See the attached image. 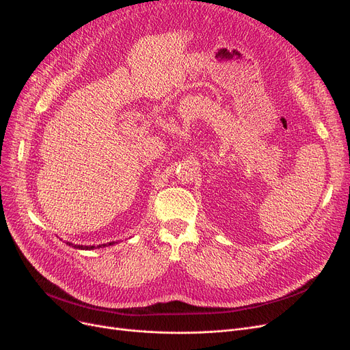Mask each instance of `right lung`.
Masks as SVG:
<instances>
[{
  "label": "right lung",
  "mask_w": 350,
  "mask_h": 350,
  "mask_svg": "<svg viewBox=\"0 0 350 350\" xmlns=\"http://www.w3.org/2000/svg\"><path fill=\"white\" fill-rule=\"evenodd\" d=\"M66 244L70 245V247H73V248H78V250H94V248H95V245L88 247V245H75V244H72V243H66ZM109 245H113V243H109ZM99 247H106V244L98 245V248H99Z\"/></svg>",
  "instance_id": "right-lung-1"
}]
</instances>
